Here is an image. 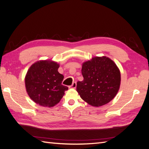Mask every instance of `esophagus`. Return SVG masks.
<instances>
[{
    "mask_svg": "<svg viewBox=\"0 0 149 149\" xmlns=\"http://www.w3.org/2000/svg\"><path fill=\"white\" fill-rule=\"evenodd\" d=\"M76 87H77V84H76L75 82H74L72 83V86H70V88H75Z\"/></svg>",
    "mask_w": 149,
    "mask_h": 149,
    "instance_id": "34e87169",
    "label": "esophagus"
}]
</instances>
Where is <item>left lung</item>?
Returning a JSON list of instances; mask_svg holds the SVG:
<instances>
[{
  "mask_svg": "<svg viewBox=\"0 0 149 149\" xmlns=\"http://www.w3.org/2000/svg\"><path fill=\"white\" fill-rule=\"evenodd\" d=\"M82 74L84 80L77 83V92L82 100L93 107L110 102L120 88V70L107 57H95L84 62Z\"/></svg>",
  "mask_w": 149,
  "mask_h": 149,
  "instance_id": "obj_1",
  "label": "left lung"
}]
</instances>
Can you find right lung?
I'll return each mask as SVG.
<instances>
[{"label":"right lung","instance_id":"add662e5","mask_svg":"<svg viewBox=\"0 0 149 149\" xmlns=\"http://www.w3.org/2000/svg\"><path fill=\"white\" fill-rule=\"evenodd\" d=\"M59 63L51 60L37 61L29 67L25 77L29 96L35 103L52 107L61 101L68 90L62 85L63 75L58 72Z\"/></svg>","mask_w":149,"mask_h":149}]
</instances>
